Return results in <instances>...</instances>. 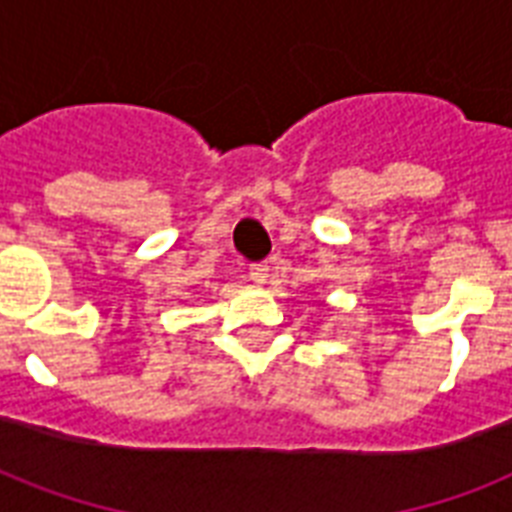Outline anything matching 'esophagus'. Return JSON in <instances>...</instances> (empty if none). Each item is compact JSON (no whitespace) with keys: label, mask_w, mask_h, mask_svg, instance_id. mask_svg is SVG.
Wrapping results in <instances>:
<instances>
[{"label":"esophagus","mask_w":512,"mask_h":512,"mask_svg":"<svg viewBox=\"0 0 512 512\" xmlns=\"http://www.w3.org/2000/svg\"><path fill=\"white\" fill-rule=\"evenodd\" d=\"M268 263H255V265H249V279L255 281V284H265L268 281Z\"/></svg>","instance_id":"34e87169"}]
</instances>
